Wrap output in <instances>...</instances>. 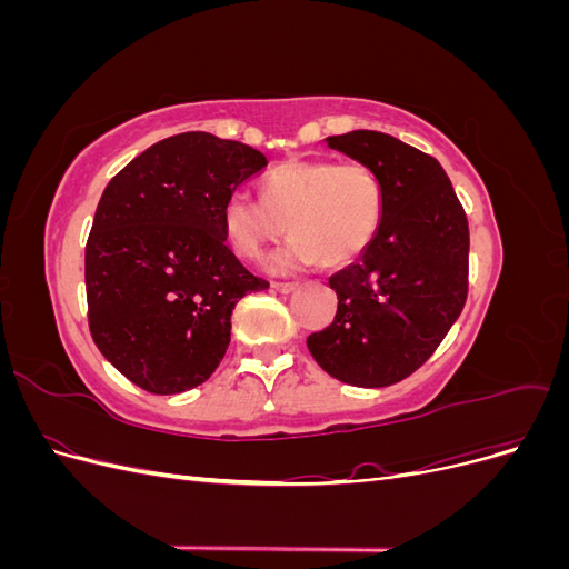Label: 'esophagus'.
Segmentation results:
<instances>
[{
	"mask_svg": "<svg viewBox=\"0 0 569 569\" xmlns=\"http://www.w3.org/2000/svg\"><path fill=\"white\" fill-rule=\"evenodd\" d=\"M274 291H280V295H289V291H295L299 284L297 282H272L270 284Z\"/></svg>",
	"mask_w": 569,
	"mask_h": 569,
	"instance_id": "1",
	"label": "esophagus"
}]
</instances>
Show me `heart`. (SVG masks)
Instances as JSON below:
<instances>
[{"label":"heart","instance_id":"1","mask_svg":"<svg viewBox=\"0 0 569 569\" xmlns=\"http://www.w3.org/2000/svg\"><path fill=\"white\" fill-rule=\"evenodd\" d=\"M382 213V184L368 166L291 159L263 178L261 199H226L222 232L234 253L258 261L289 226L295 237L268 258L270 270L297 272L318 261L343 268L372 244Z\"/></svg>","mask_w":569,"mask_h":569}]
</instances>
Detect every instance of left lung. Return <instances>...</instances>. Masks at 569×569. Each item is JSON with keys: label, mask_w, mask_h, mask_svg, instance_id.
Wrapping results in <instances>:
<instances>
[{"label": "left lung", "mask_w": 569, "mask_h": 569, "mask_svg": "<svg viewBox=\"0 0 569 569\" xmlns=\"http://www.w3.org/2000/svg\"><path fill=\"white\" fill-rule=\"evenodd\" d=\"M325 142L380 178L385 213L372 244L330 278L335 322L306 343L335 380L389 387L435 353L462 311L468 218L439 161L420 149L375 130Z\"/></svg>", "instance_id": "1"}]
</instances>
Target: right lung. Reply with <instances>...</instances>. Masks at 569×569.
<instances>
[{
  "mask_svg": "<svg viewBox=\"0 0 569 569\" xmlns=\"http://www.w3.org/2000/svg\"><path fill=\"white\" fill-rule=\"evenodd\" d=\"M268 166L211 132L151 144L107 184L84 247L90 332L109 363L151 393L209 380L237 301L268 289L222 232V203Z\"/></svg>",
  "mask_w": 569,
  "mask_h": 569,
  "instance_id": "add662e5",
  "label": "right lung"
}]
</instances>
